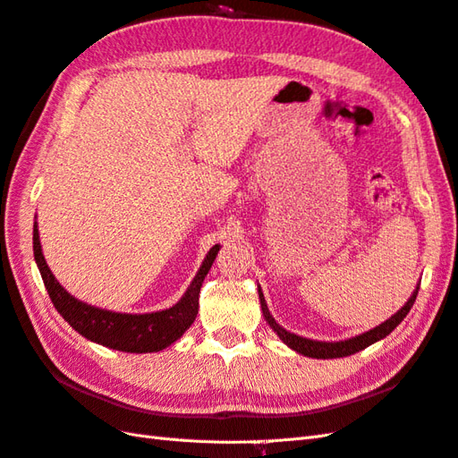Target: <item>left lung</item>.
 Here are the masks:
<instances>
[{
	"label": "left lung",
	"instance_id": "1",
	"mask_svg": "<svg viewBox=\"0 0 458 458\" xmlns=\"http://www.w3.org/2000/svg\"><path fill=\"white\" fill-rule=\"evenodd\" d=\"M416 296H418V286L414 290V294L408 298V301L404 303V306L398 310L391 319H386L385 323H381L379 327H375V329L363 333V335H358L354 338H348V341H341V343H319V341H310V338H303V336H298L294 333H288L286 329H283L280 327L275 318L271 315V311H268L267 308V301L263 298V292L259 288V300H261V310H263V315L267 323L271 325V329L280 336V341H283L284 344H288L292 350L300 352V354L303 356H310V358H319V360H329V358H344V356H350V354H356V352L363 350L371 346L373 343L381 341V338H385L386 335H389L391 331L396 329V325H401V321L406 318L410 308L414 306L416 301Z\"/></svg>",
	"mask_w": 458,
	"mask_h": 458
}]
</instances>
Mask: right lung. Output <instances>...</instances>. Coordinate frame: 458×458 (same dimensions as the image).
I'll use <instances>...</instances> for the list:
<instances>
[{"instance_id": "obj_1", "label": "right lung", "mask_w": 458, "mask_h": 458, "mask_svg": "<svg viewBox=\"0 0 458 458\" xmlns=\"http://www.w3.org/2000/svg\"><path fill=\"white\" fill-rule=\"evenodd\" d=\"M32 250L54 308L79 335L114 350L145 354V352L164 350L190 329L199 311V292H201L210 265L216 259L220 245L210 248L183 298L170 310L155 313H115L89 306V303L73 298L57 283L50 267L46 265L37 222L32 230Z\"/></svg>"}]
</instances>
